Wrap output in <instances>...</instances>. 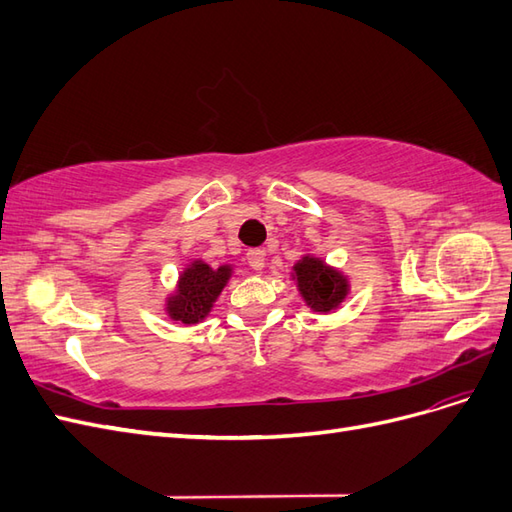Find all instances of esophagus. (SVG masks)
<instances>
[{
    "label": "esophagus",
    "instance_id": "esophagus-1",
    "mask_svg": "<svg viewBox=\"0 0 512 512\" xmlns=\"http://www.w3.org/2000/svg\"><path fill=\"white\" fill-rule=\"evenodd\" d=\"M247 262H250V267L254 271H262V269H265V252L250 250V252H247Z\"/></svg>",
    "mask_w": 512,
    "mask_h": 512
}]
</instances>
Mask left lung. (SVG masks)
I'll use <instances>...</instances> for the list:
<instances>
[{
	"label": "left lung",
	"instance_id": "1",
	"mask_svg": "<svg viewBox=\"0 0 512 512\" xmlns=\"http://www.w3.org/2000/svg\"><path fill=\"white\" fill-rule=\"evenodd\" d=\"M303 303L316 314H331L350 294V277L316 254H303L290 271Z\"/></svg>",
	"mask_w": 512,
	"mask_h": 512
}]
</instances>
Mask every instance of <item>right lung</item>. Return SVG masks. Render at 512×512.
<instances>
[{
  "label": "right lung",
  "mask_w": 512,
  "mask_h": 512,
  "mask_svg": "<svg viewBox=\"0 0 512 512\" xmlns=\"http://www.w3.org/2000/svg\"><path fill=\"white\" fill-rule=\"evenodd\" d=\"M232 273H235V267L228 265V262L218 269L207 265L203 258H192L190 262H185L177 275L175 288L164 299L166 318L177 324H185V327L203 322L211 314Z\"/></svg>",
  "instance_id": "add662e5"
}]
</instances>
